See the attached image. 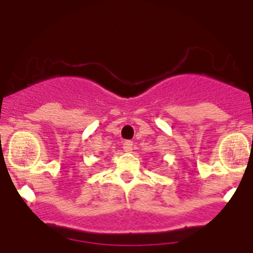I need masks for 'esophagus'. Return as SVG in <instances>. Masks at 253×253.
Here are the masks:
<instances>
[{
	"instance_id": "obj_1",
	"label": "esophagus",
	"mask_w": 253,
	"mask_h": 253,
	"mask_svg": "<svg viewBox=\"0 0 253 253\" xmlns=\"http://www.w3.org/2000/svg\"><path fill=\"white\" fill-rule=\"evenodd\" d=\"M123 148H124L125 152H131L133 151V142H131V140H126V142H124Z\"/></svg>"
}]
</instances>
